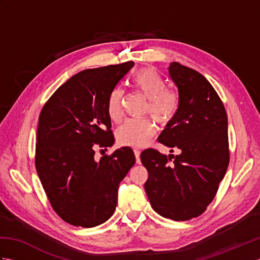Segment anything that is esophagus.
<instances>
[{
    "mask_svg": "<svg viewBox=\"0 0 260 260\" xmlns=\"http://www.w3.org/2000/svg\"><path fill=\"white\" fill-rule=\"evenodd\" d=\"M134 154H135L136 163H137V164H141V158H140V155H141V152H140L139 150H134Z\"/></svg>",
    "mask_w": 260,
    "mask_h": 260,
    "instance_id": "esophagus-1",
    "label": "esophagus"
}]
</instances>
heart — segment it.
<instances>
[{
  "instance_id": "1",
  "label": "heart",
  "mask_w": 260,
  "mask_h": 260,
  "mask_svg": "<svg viewBox=\"0 0 260 260\" xmlns=\"http://www.w3.org/2000/svg\"><path fill=\"white\" fill-rule=\"evenodd\" d=\"M132 85L147 98L144 114H150L161 126L168 125L179 112L181 99L175 90L167 87L163 76L154 68H143L132 77ZM124 90L115 88L107 101V113L113 121L123 117ZM155 124L150 118L129 119L116 132V140L120 146L141 148L147 145L155 134Z\"/></svg>"
}]
</instances>
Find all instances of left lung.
<instances>
[{"label":"left lung","instance_id":"left-lung-1","mask_svg":"<svg viewBox=\"0 0 260 260\" xmlns=\"http://www.w3.org/2000/svg\"><path fill=\"white\" fill-rule=\"evenodd\" d=\"M169 74L181 104L158 142L181 153L167 156L150 148L141 161L148 172L144 187L152 208L164 218L185 221L206 211L227 172L228 118L222 101L200 73L171 62Z\"/></svg>","mask_w":260,"mask_h":260}]
</instances>
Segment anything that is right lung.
<instances>
[{"label": "right lung", "instance_id": "1", "mask_svg": "<svg viewBox=\"0 0 260 260\" xmlns=\"http://www.w3.org/2000/svg\"><path fill=\"white\" fill-rule=\"evenodd\" d=\"M133 66L80 71L54 91L39 116L37 173L54 212L75 227H96L112 217L118 185L135 164L131 147L95 159L96 146L114 144L107 101Z\"/></svg>", "mask_w": 260, "mask_h": 260}]
</instances>
